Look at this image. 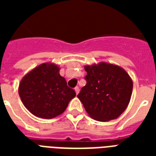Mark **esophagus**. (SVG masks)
I'll return each instance as SVG.
<instances>
[{
  "mask_svg": "<svg viewBox=\"0 0 156 156\" xmlns=\"http://www.w3.org/2000/svg\"><path fill=\"white\" fill-rule=\"evenodd\" d=\"M74 90H75L76 94L78 95V93H79V87H76L74 88Z\"/></svg>",
  "mask_w": 156,
  "mask_h": 156,
  "instance_id": "esophagus-1",
  "label": "esophagus"
}]
</instances>
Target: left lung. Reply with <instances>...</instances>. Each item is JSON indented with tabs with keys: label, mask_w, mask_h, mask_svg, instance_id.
<instances>
[{
	"label": "left lung",
	"mask_w": 156,
	"mask_h": 156,
	"mask_svg": "<svg viewBox=\"0 0 156 156\" xmlns=\"http://www.w3.org/2000/svg\"><path fill=\"white\" fill-rule=\"evenodd\" d=\"M87 84L78 98L91 118L99 121L116 119L130 101L133 81L123 68L100 62L84 66Z\"/></svg>",
	"instance_id": "obj_1"
}]
</instances>
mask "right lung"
Wrapping results in <instances>:
<instances>
[{"label": "right lung", "instance_id": "obj_1", "mask_svg": "<svg viewBox=\"0 0 156 156\" xmlns=\"http://www.w3.org/2000/svg\"><path fill=\"white\" fill-rule=\"evenodd\" d=\"M18 94L30 113L44 119L63 113L76 95L60 75V67L52 62L41 64L24 75L19 83Z\"/></svg>", "mask_w": 156, "mask_h": 156}]
</instances>
